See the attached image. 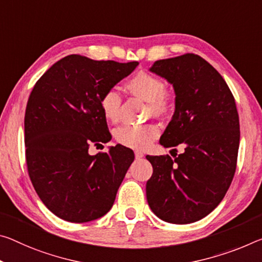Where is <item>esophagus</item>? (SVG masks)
Returning <instances> with one entry per match:
<instances>
[{"instance_id":"34e87169","label":"esophagus","mask_w":262,"mask_h":262,"mask_svg":"<svg viewBox=\"0 0 262 262\" xmlns=\"http://www.w3.org/2000/svg\"><path fill=\"white\" fill-rule=\"evenodd\" d=\"M144 155H143V152H141V151H135V157H136V160H141L142 159Z\"/></svg>"}]
</instances>
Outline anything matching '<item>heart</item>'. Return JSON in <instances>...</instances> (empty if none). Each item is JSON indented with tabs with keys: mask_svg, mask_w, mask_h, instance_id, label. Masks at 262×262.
<instances>
[{
	"mask_svg": "<svg viewBox=\"0 0 262 262\" xmlns=\"http://www.w3.org/2000/svg\"><path fill=\"white\" fill-rule=\"evenodd\" d=\"M127 90L135 97L148 101V116H163L168 114L175 102V92L172 87L164 84L155 74L138 72L126 82ZM122 99L115 90L105 91L99 99V106L105 118L111 122H116L121 113ZM160 135L156 124L147 123L140 126H122L115 130L116 142L123 147L138 149L148 148Z\"/></svg>",
	"mask_w": 262,
	"mask_h": 262,
	"instance_id": "obj_1",
	"label": "heart"
}]
</instances>
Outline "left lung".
Instances as JSON below:
<instances>
[{
  "label": "left lung",
  "mask_w": 262,
  "mask_h": 262,
  "mask_svg": "<svg viewBox=\"0 0 262 262\" xmlns=\"http://www.w3.org/2000/svg\"><path fill=\"white\" fill-rule=\"evenodd\" d=\"M150 71L167 79L176 94L160 143L183 144L184 152L173 160L146 156L152 165L148 204L164 222L194 223L219 205L233 180L240 141L234 97L217 70L193 53L157 60Z\"/></svg>",
  "instance_id": "left-lung-1"
}]
</instances>
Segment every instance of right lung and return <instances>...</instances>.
<instances>
[{"mask_svg": "<svg viewBox=\"0 0 262 262\" xmlns=\"http://www.w3.org/2000/svg\"><path fill=\"white\" fill-rule=\"evenodd\" d=\"M138 65L70 55L32 89L24 116L28 172L40 201L57 217L86 223L113 206L134 152L116 144L92 156L89 148L112 139L99 106L101 94Z\"/></svg>", "mask_w": 262, "mask_h": 262, "instance_id": "right-lung-1", "label": "right lung"}]
</instances>
